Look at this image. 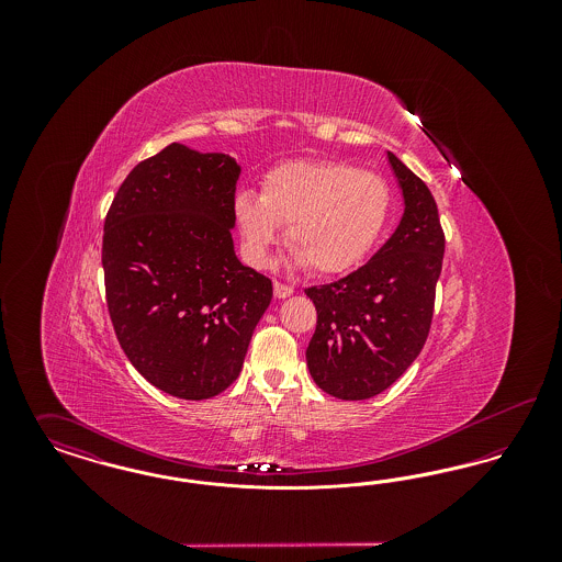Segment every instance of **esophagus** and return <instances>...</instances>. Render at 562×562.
Listing matches in <instances>:
<instances>
[{
	"label": "esophagus",
	"instance_id": "34e87169",
	"mask_svg": "<svg viewBox=\"0 0 562 562\" xmlns=\"http://www.w3.org/2000/svg\"><path fill=\"white\" fill-rule=\"evenodd\" d=\"M273 294H276V299H286V296L293 294V286H286L282 282H273Z\"/></svg>",
	"mask_w": 562,
	"mask_h": 562
}]
</instances>
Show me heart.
Here are the masks:
<instances>
[{
    "label": "heart",
    "mask_w": 562,
    "mask_h": 562,
    "mask_svg": "<svg viewBox=\"0 0 562 562\" xmlns=\"http://www.w3.org/2000/svg\"><path fill=\"white\" fill-rule=\"evenodd\" d=\"M392 211L383 177L351 161L299 160L266 172L261 195L238 191L234 218L244 255L268 268L271 252L289 227L294 263L316 276H341L362 266L381 240Z\"/></svg>",
    "instance_id": "1"
}]
</instances>
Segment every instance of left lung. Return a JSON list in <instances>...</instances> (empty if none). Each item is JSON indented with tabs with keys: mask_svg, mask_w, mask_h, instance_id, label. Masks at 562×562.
<instances>
[{
	"mask_svg": "<svg viewBox=\"0 0 562 562\" xmlns=\"http://www.w3.org/2000/svg\"><path fill=\"white\" fill-rule=\"evenodd\" d=\"M404 213L367 266L312 286L318 322L305 358L322 392L339 401H367L387 390L428 339L445 234L428 186L392 151Z\"/></svg>",
	"mask_w": 562,
	"mask_h": 562,
	"instance_id": "left-lung-1",
	"label": "left lung"
}]
</instances>
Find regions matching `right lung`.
Here are the masks:
<instances>
[{
  "mask_svg": "<svg viewBox=\"0 0 562 562\" xmlns=\"http://www.w3.org/2000/svg\"><path fill=\"white\" fill-rule=\"evenodd\" d=\"M238 177L234 158L172 143L134 166L105 218L117 341L151 385L183 401L213 398L238 379L273 294L234 250Z\"/></svg>",
  "mask_w": 562,
  "mask_h": 562,
  "instance_id": "right-lung-1",
  "label": "right lung"
}]
</instances>
